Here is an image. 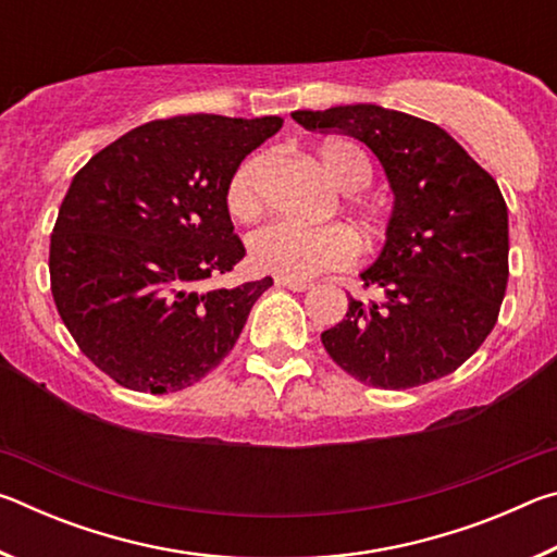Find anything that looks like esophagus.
<instances>
[{
	"instance_id": "obj_1",
	"label": "esophagus",
	"mask_w": 557,
	"mask_h": 557,
	"mask_svg": "<svg viewBox=\"0 0 557 557\" xmlns=\"http://www.w3.org/2000/svg\"><path fill=\"white\" fill-rule=\"evenodd\" d=\"M275 285H277V287H287V289H292V292H305V289L312 287L307 280H292V277H277Z\"/></svg>"
}]
</instances>
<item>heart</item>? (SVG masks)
Wrapping results in <instances>:
<instances>
[{
  "instance_id": "1",
  "label": "heart",
  "mask_w": 557,
  "mask_h": 557,
  "mask_svg": "<svg viewBox=\"0 0 557 557\" xmlns=\"http://www.w3.org/2000/svg\"><path fill=\"white\" fill-rule=\"evenodd\" d=\"M270 159L250 157L238 166L228 186V209L238 219H252L262 209V178ZM319 164L338 191L358 194L371 184V159L354 143L334 139L319 147ZM354 215L366 233L379 228V215L366 203H354ZM248 252L252 268L270 275L312 280L326 270L348 265L356 258V240L344 225H307L275 221L250 235Z\"/></svg>"
}]
</instances>
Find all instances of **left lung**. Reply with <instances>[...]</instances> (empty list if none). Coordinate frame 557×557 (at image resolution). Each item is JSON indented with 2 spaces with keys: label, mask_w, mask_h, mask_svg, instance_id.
<instances>
[{
  "label": "left lung",
  "mask_w": 557,
  "mask_h": 557,
  "mask_svg": "<svg viewBox=\"0 0 557 557\" xmlns=\"http://www.w3.org/2000/svg\"><path fill=\"white\" fill-rule=\"evenodd\" d=\"M371 152L393 191L385 243L361 272L381 301L348 299L322 332L329 356L366 385L405 391L457 371L496 324L508 282V209L498 184L435 122L373 102L295 110Z\"/></svg>",
  "instance_id": "left-lung-1"
}]
</instances>
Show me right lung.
Masks as SVG:
<instances>
[{
	"instance_id": "right-lung-1",
	"label": "right lung",
	"mask_w": 557,
	"mask_h": 557,
	"mask_svg": "<svg viewBox=\"0 0 557 557\" xmlns=\"http://www.w3.org/2000/svg\"><path fill=\"white\" fill-rule=\"evenodd\" d=\"M280 127L277 115L154 120L73 176L51 235V292L75 344L115 383L188 388L238 342L272 277L199 285L243 260L228 186Z\"/></svg>"
}]
</instances>
